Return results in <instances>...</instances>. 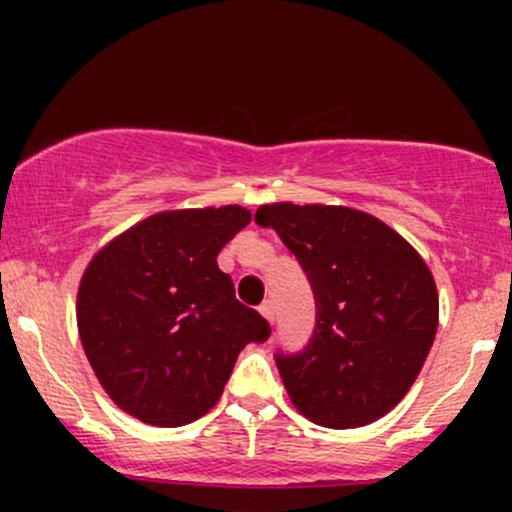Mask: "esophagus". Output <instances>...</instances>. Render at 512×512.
<instances>
[{
    "label": "esophagus",
    "instance_id": "obj_1",
    "mask_svg": "<svg viewBox=\"0 0 512 512\" xmlns=\"http://www.w3.org/2000/svg\"><path fill=\"white\" fill-rule=\"evenodd\" d=\"M260 313H262L264 317H267V320L274 325V303H272V301H264V303L260 305Z\"/></svg>",
    "mask_w": 512,
    "mask_h": 512
}]
</instances>
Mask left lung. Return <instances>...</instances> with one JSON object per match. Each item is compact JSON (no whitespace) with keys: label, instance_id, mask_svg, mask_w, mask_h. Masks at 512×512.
<instances>
[{"label":"left lung","instance_id":"1","mask_svg":"<svg viewBox=\"0 0 512 512\" xmlns=\"http://www.w3.org/2000/svg\"><path fill=\"white\" fill-rule=\"evenodd\" d=\"M255 223L296 255L315 298L301 351L274 361L291 402L317 426L356 428L409 392L438 330L436 281L375 216L322 204H264Z\"/></svg>","mask_w":512,"mask_h":512}]
</instances>
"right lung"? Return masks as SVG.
<instances>
[{"instance_id": "add662e5", "label": "right lung", "mask_w": 512, "mask_h": 512, "mask_svg": "<svg viewBox=\"0 0 512 512\" xmlns=\"http://www.w3.org/2000/svg\"><path fill=\"white\" fill-rule=\"evenodd\" d=\"M248 223L243 207L163 211L88 264L76 301L81 344L105 392L144 424L175 428L207 414L240 351L272 334L216 264Z\"/></svg>"}]
</instances>
